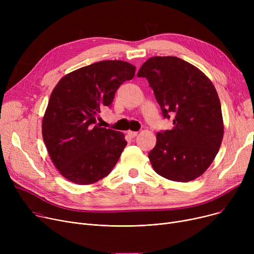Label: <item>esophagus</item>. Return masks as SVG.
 <instances>
[{"mask_svg": "<svg viewBox=\"0 0 254 254\" xmlns=\"http://www.w3.org/2000/svg\"><path fill=\"white\" fill-rule=\"evenodd\" d=\"M127 135L130 137V138H135L138 136V131H132V130H128L127 131Z\"/></svg>", "mask_w": 254, "mask_h": 254, "instance_id": "34e87169", "label": "esophagus"}]
</instances>
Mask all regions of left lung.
Returning a JSON list of instances; mask_svg holds the SVG:
<instances>
[{
    "mask_svg": "<svg viewBox=\"0 0 254 254\" xmlns=\"http://www.w3.org/2000/svg\"><path fill=\"white\" fill-rule=\"evenodd\" d=\"M153 89L172 129L158 131L149 152L153 170L172 181L189 182L204 174L220 148L223 120L217 91L196 66L176 57H153L138 72Z\"/></svg>",
    "mask_w": 254,
    "mask_h": 254,
    "instance_id": "8db88e82",
    "label": "left lung"
}]
</instances>
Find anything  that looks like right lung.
<instances>
[{
    "instance_id": "obj_1",
    "label": "right lung",
    "mask_w": 254,
    "mask_h": 254,
    "mask_svg": "<svg viewBox=\"0 0 254 254\" xmlns=\"http://www.w3.org/2000/svg\"><path fill=\"white\" fill-rule=\"evenodd\" d=\"M135 71L127 62L102 61L64 75L53 88L42 135L52 163L65 179L91 184L116 165L127 146L124 132L101 127L97 117Z\"/></svg>"
}]
</instances>
